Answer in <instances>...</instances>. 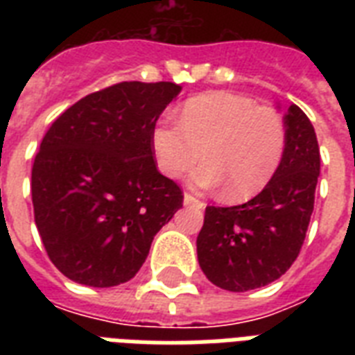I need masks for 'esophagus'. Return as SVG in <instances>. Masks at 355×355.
<instances>
[{
	"instance_id": "obj_1",
	"label": "esophagus",
	"mask_w": 355,
	"mask_h": 355,
	"mask_svg": "<svg viewBox=\"0 0 355 355\" xmlns=\"http://www.w3.org/2000/svg\"><path fill=\"white\" fill-rule=\"evenodd\" d=\"M184 205L186 206H205V202H202L200 199H197L195 195L184 193Z\"/></svg>"
}]
</instances>
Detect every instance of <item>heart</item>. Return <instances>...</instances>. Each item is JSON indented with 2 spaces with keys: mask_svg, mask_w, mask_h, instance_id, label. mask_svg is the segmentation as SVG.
Here are the masks:
<instances>
[{
  "mask_svg": "<svg viewBox=\"0 0 355 355\" xmlns=\"http://www.w3.org/2000/svg\"><path fill=\"white\" fill-rule=\"evenodd\" d=\"M156 164L169 178L191 175L199 188L223 184L234 202L259 193L280 169L286 155V123L276 110L247 96L210 92L184 105L178 121L162 118L150 134Z\"/></svg>",
  "mask_w": 355,
  "mask_h": 355,
  "instance_id": "b5f03b06",
  "label": "heart"
}]
</instances>
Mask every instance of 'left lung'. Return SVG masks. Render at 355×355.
<instances>
[{
  "instance_id": "8db88e82",
  "label": "left lung",
  "mask_w": 355,
  "mask_h": 355,
  "mask_svg": "<svg viewBox=\"0 0 355 355\" xmlns=\"http://www.w3.org/2000/svg\"><path fill=\"white\" fill-rule=\"evenodd\" d=\"M280 169L261 193L239 206H206L197 256L206 278L243 293L278 280L298 258L313 214L320 153L308 116L291 105Z\"/></svg>"
}]
</instances>
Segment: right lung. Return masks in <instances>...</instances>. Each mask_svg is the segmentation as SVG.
Returning a JSON list of instances; mask_svg holds the SVG:
<instances>
[{
    "instance_id": "1",
    "label": "right lung",
    "mask_w": 355,
    "mask_h": 355,
    "mask_svg": "<svg viewBox=\"0 0 355 355\" xmlns=\"http://www.w3.org/2000/svg\"><path fill=\"white\" fill-rule=\"evenodd\" d=\"M175 83H119L58 116L31 173L35 223L64 276L112 287L136 276L182 189L156 169L150 134Z\"/></svg>"
}]
</instances>
